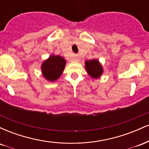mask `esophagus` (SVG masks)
Instances as JSON below:
<instances>
[{"instance_id":"1","label":"esophagus","mask_w":149,"mask_h":149,"mask_svg":"<svg viewBox=\"0 0 149 149\" xmlns=\"http://www.w3.org/2000/svg\"><path fill=\"white\" fill-rule=\"evenodd\" d=\"M79 59H80L79 55H78V54H75V55L73 56L72 60L73 61H79Z\"/></svg>"}]
</instances>
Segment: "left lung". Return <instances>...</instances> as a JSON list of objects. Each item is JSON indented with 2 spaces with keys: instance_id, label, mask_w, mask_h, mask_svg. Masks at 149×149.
<instances>
[{
  "instance_id": "8db88e82",
  "label": "left lung",
  "mask_w": 149,
  "mask_h": 149,
  "mask_svg": "<svg viewBox=\"0 0 149 149\" xmlns=\"http://www.w3.org/2000/svg\"><path fill=\"white\" fill-rule=\"evenodd\" d=\"M85 68L90 76L95 79H98L99 78H100L104 72L103 67L97 59L85 61Z\"/></svg>"
}]
</instances>
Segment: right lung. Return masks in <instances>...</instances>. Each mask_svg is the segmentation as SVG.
Returning <instances> with one entry per match:
<instances>
[{"label": "right lung", "mask_w": 149, "mask_h": 149, "mask_svg": "<svg viewBox=\"0 0 149 149\" xmlns=\"http://www.w3.org/2000/svg\"><path fill=\"white\" fill-rule=\"evenodd\" d=\"M66 64V61L62 57L52 54L41 65L42 76L48 81H55L62 74Z\"/></svg>", "instance_id": "obj_1"}]
</instances>
